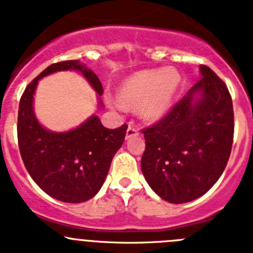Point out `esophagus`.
Returning <instances> with one entry per match:
<instances>
[{
	"label": "esophagus",
	"mask_w": 253,
	"mask_h": 253,
	"mask_svg": "<svg viewBox=\"0 0 253 253\" xmlns=\"http://www.w3.org/2000/svg\"><path fill=\"white\" fill-rule=\"evenodd\" d=\"M135 135H138V128L133 123H129V126L126 129V139H129L131 137H135Z\"/></svg>",
	"instance_id": "1"
}]
</instances>
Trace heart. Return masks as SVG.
<instances>
[{"label": "heart", "instance_id": "heart-1", "mask_svg": "<svg viewBox=\"0 0 253 253\" xmlns=\"http://www.w3.org/2000/svg\"><path fill=\"white\" fill-rule=\"evenodd\" d=\"M178 84L180 76L175 71H144L125 82L120 90V99L109 97L107 102L119 111H124L126 106H142L140 113L146 119H157L169 109Z\"/></svg>", "mask_w": 253, "mask_h": 253}]
</instances>
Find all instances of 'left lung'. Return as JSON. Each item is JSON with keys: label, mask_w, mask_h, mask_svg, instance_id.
<instances>
[{"label": "left lung", "mask_w": 253, "mask_h": 253, "mask_svg": "<svg viewBox=\"0 0 253 253\" xmlns=\"http://www.w3.org/2000/svg\"><path fill=\"white\" fill-rule=\"evenodd\" d=\"M189 92L149 128L140 167L158 196L182 204L204 195L224 171L232 151L231 93L209 67ZM195 94H200L198 99Z\"/></svg>", "instance_id": "left-lung-1"}]
</instances>
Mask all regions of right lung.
Listing matches in <instances>:
<instances>
[{
	"label": "right lung",
	"mask_w": 253,
	"mask_h": 253,
	"mask_svg": "<svg viewBox=\"0 0 253 253\" xmlns=\"http://www.w3.org/2000/svg\"><path fill=\"white\" fill-rule=\"evenodd\" d=\"M76 69L99 95V77L80 60L53 63L34 78L22 93L17 115V140L21 158L31 178L51 198L64 203H82L99 193L111 161L123 146L128 125L107 129L96 115L66 133H53L39 124L33 110L38 81L58 71Z\"/></svg>",
	"instance_id": "1"
}]
</instances>
